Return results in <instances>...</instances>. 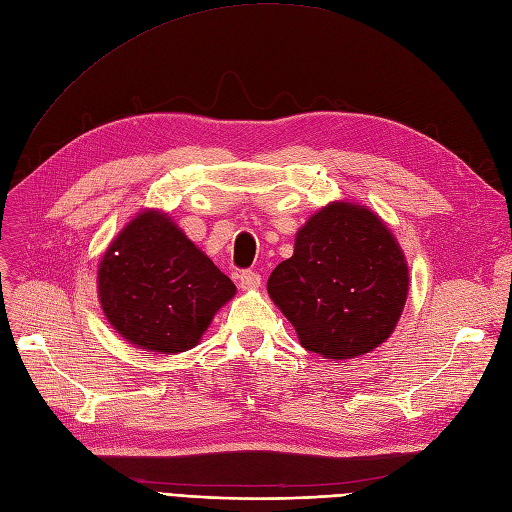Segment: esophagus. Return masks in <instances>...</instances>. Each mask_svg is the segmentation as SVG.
<instances>
[{"label": "esophagus", "instance_id": "34e87169", "mask_svg": "<svg viewBox=\"0 0 512 512\" xmlns=\"http://www.w3.org/2000/svg\"><path fill=\"white\" fill-rule=\"evenodd\" d=\"M238 280H240V289L242 291H255V289L261 287V276L257 272H251V270L242 272L238 276Z\"/></svg>", "mask_w": 512, "mask_h": 512}]
</instances>
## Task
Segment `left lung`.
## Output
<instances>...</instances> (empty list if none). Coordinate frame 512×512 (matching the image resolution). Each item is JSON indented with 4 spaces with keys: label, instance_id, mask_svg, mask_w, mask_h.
<instances>
[{
    "label": "left lung",
    "instance_id": "8db88e82",
    "mask_svg": "<svg viewBox=\"0 0 512 512\" xmlns=\"http://www.w3.org/2000/svg\"><path fill=\"white\" fill-rule=\"evenodd\" d=\"M268 293L301 346L348 361L382 346L399 325L409 266L380 215L337 200L299 227L293 255L270 274Z\"/></svg>",
    "mask_w": 512,
    "mask_h": 512
}]
</instances>
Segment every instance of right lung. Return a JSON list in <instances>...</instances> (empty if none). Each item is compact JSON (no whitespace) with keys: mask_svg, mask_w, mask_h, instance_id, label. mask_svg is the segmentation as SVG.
Masks as SVG:
<instances>
[{"mask_svg":"<svg viewBox=\"0 0 512 512\" xmlns=\"http://www.w3.org/2000/svg\"><path fill=\"white\" fill-rule=\"evenodd\" d=\"M107 323L135 348L179 354L198 346L236 285L160 208H143L113 238L97 272Z\"/></svg>","mask_w":512,"mask_h":512,"instance_id":"add662e5","label":"right lung"}]
</instances>
